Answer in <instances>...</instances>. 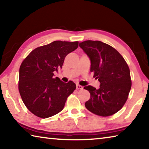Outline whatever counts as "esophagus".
Returning a JSON list of instances; mask_svg holds the SVG:
<instances>
[{"instance_id": "esophagus-1", "label": "esophagus", "mask_w": 149, "mask_h": 149, "mask_svg": "<svg viewBox=\"0 0 149 149\" xmlns=\"http://www.w3.org/2000/svg\"><path fill=\"white\" fill-rule=\"evenodd\" d=\"M76 89H78V90H81V89H83V87L81 86V85L77 84L76 85Z\"/></svg>"}]
</instances>
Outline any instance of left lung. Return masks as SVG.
I'll use <instances>...</instances> for the list:
<instances>
[{
	"label": "left lung",
	"mask_w": 149,
	"mask_h": 149,
	"mask_svg": "<svg viewBox=\"0 0 149 149\" xmlns=\"http://www.w3.org/2000/svg\"><path fill=\"white\" fill-rule=\"evenodd\" d=\"M79 46L89 58L90 71L100 82L98 89L91 85L84 87L91 95L85 107L100 116L115 114L124 105L132 87L127 63L116 50L101 41L88 40Z\"/></svg>",
	"instance_id": "left-lung-1"
}]
</instances>
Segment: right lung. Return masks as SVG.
<instances>
[{"mask_svg": "<svg viewBox=\"0 0 149 149\" xmlns=\"http://www.w3.org/2000/svg\"><path fill=\"white\" fill-rule=\"evenodd\" d=\"M78 41H55L37 47L22 62L19 71V91L30 112L41 118L58 114L64 107L76 85L64 83L54 72L62 68L65 57L77 49Z\"/></svg>", "mask_w": 149, "mask_h": 149, "instance_id": "right-lung-1", "label": "right lung"}]
</instances>
